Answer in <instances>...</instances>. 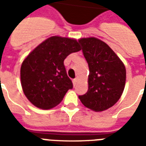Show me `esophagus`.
<instances>
[{
    "label": "esophagus",
    "instance_id": "34e87169",
    "mask_svg": "<svg viewBox=\"0 0 146 146\" xmlns=\"http://www.w3.org/2000/svg\"><path fill=\"white\" fill-rule=\"evenodd\" d=\"M77 81H78V80H77V79H74V80H72V83H73V85H74V86H76V85Z\"/></svg>",
    "mask_w": 146,
    "mask_h": 146
}]
</instances>
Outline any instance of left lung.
Masks as SVG:
<instances>
[{"instance_id":"left-lung-1","label":"left lung","mask_w":146,"mask_h":146,"mask_svg":"<svg viewBox=\"0 0 146 146\" xmlns=\"http://www.w3.org/2000/svg\"><path fill=\"white\" fill-rule=\"evenodd\" d=\"M79 42L89 68L88 92L79 98L85 107L93 111L109 109L123 94L125 66L109 45L98 38H80Z\"/></svg>"}]
</instances>
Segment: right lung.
<instances>
[{
  "label": "right lung",
  "mask_w": 146,
  "mask_h": 146,
  "mask_svg": "<svg viewBox=\"0 0 146 146\" xmlns=\"http://www.w3.org/2000/svg\"><path fill=\"white\" fill-rule=\"evenodd\" d=\"M81 48L76 39L54 36L44 40L23 60L20 78L29 102L40 109L58 105L73 88L64 66L65 58Z\"/></svg>",
  "instance_id": "obj_1"
}]
</instances>
